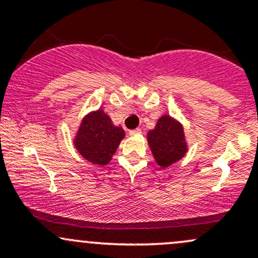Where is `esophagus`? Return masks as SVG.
I'll return each instance as SVG.
<instances>
[{"label": "esophagus", "instance_id": "obj_1", "mask_svg": "<svg viewBox=\"0 0 258 258\" xmlns=\"http://www.w3.org/2000/svg\"><path fill=\"white\" fill-rule=\"evenodd\" d=\"M142 131L139 128H135V130H131V131H130V135L131 136H137V135H139V133H141Z\"/></svg>", "mask_w": 258, "mask_h": 258}]
</instances>
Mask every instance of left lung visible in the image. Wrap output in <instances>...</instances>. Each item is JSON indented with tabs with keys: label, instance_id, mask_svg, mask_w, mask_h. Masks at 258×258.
I'll return each instance as SVG.
<instances>
[{
	"label": "left lung",
	"instance_id": "1",
	"mask_svg": "<svg viewBox=\"0 0 258 258\" xmlns=\"http://www.w3.org/2000/svg\"><path fill=\"white\" fill-rule=\"evenodd\" d=\"M147 139L154 159L161 168L179 161L188 152L184 127L168 114L159 117L154 130L147 133Z\"/></svg>",
	"mask_w": 258,
	"mask_h": 258
}]
</instances>
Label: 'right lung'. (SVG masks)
Wrapping results in <instances>:
<instances>
[{"label": "right lung", "mask_w": 258, "mask_h": 258, "mask_svg": "<svg viewBox=\"0 0 258 258\" xmlns=\"http://www.w3.org/2000/svg\"><path fill=\"white\" fill-rule=\"evenodd\" d=\"M123 138L122 127L115 126L110 116L98 109L85 115L73 142L82 158L94 165L106 166Z\"/></svg>", "instance_id": "1"}]
</instances>
